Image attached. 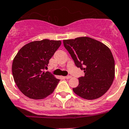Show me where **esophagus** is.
Here are the masks:
<instances>
[{
    "instance_id": "34e87169",
    "label": "esophagus",
    "mask_w": 129,
    "mask_h": 129,
    "mask_svg": "<svg viewBox=\"0 0 129 129\" xmlns=\"http://www.w3.org/2000/svg\"><path fill=\"white\" fill-rule=\"evenodd\" d=\"M71 78H72V77H71V75H67V76L66 77V79H71Z\"/></svg>"
}]
</instances>
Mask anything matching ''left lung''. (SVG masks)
<instances>
[{
	"instance_id": "8db88e82",
	"label": "left lung",
	"mask_w": 129,
	"mask_h": 129,
	"mask_svg": "<svg viewBox=\"0 0 129 129\" xmlns=\"http://www.w3.org/2000/svg\"><path fill=\"white\" fill-rule=\"evenodd\" d=\"M63 43L75 66L85 73L79 78V85L73 88L74 93L87 100L103 95L111 86L115 75V62L109 48L87 37L63 40Z\"/></svg>"
}]
</instances>
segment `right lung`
I'll return each mask as SVG.
<instances>
[{"instance_id": "obj_1", "label": "right lung", "mask_w": 129, "mask_h": 129, "mask_svg": "<svg viewBox=\"0 0 129 129\" xmlns=\"http://www.w3.org/2000/svg\"><path fill=\"white\" fill-rule=\"evenodd\" d=\"M60 45V40L31 42L15 55L12 67L13 77L19 90L28 98L42 99L54 92L60 80L44 70Z\"/></svg>"}]
</instances>
